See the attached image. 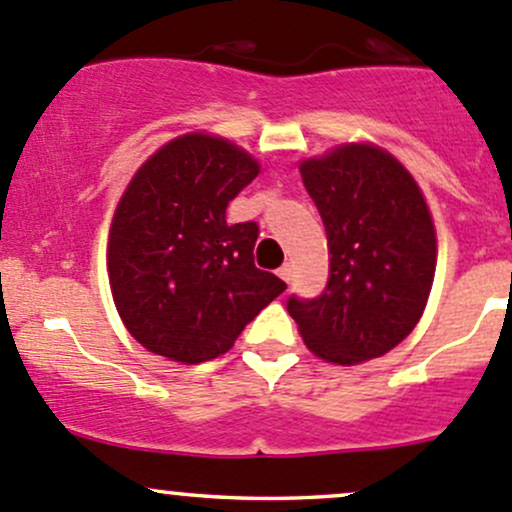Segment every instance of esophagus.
I'll return each instance as SVG.
<instances>
[{
  "instance_id": "34e87169",
  "label": "esophagus",
  "mask_w": 512,
  "mask_h": 512,
  "mask_svg": "<svg viewBox=\"0 0 512 512\" xmlns=\"http://www.w3.org/2000/svg\"><path fill=\"white\" fill-rule=\"evenodd\" d=\"M277 275H280L285 282H289V280H292V265H289V262H285V265H282L280 270H277Z\"/></svg>"
}]
</instances>
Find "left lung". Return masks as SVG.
I'll use <instances>...</instances> for the list:
<instances>
[{"label": "left lung", "instance_id": "8db88e82", "mask_svg": "<svg viewBox=\"0 0 512 512\" xmlns=\"http://www.w3.org/2000/svg\"><path fill=\"white\" fill-rule=\"evenodd\" d=\"M329 242V282L317 299H289L314 356L356 366L404 342L436 275V227L414 175L376 143H339L299 160Z\"/></svg>", "mask_w": 512, "mask_h": 512}]
</instances>
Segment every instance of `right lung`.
<instances>
[{
	"label": "right lung",
	"instance_id": "1",
	"mask_svg": "<svg viewBox=\"0 0 512 512\" xmlns=\"http://www.w3.org/2000/svg\"><path fill=\"white\" fill-rule=\"evenodd\" d=\"M257 173L255 156L205 131L173 138L133 173L106 267L118 317L148 352L180 364L215 359L287 289L255 267L257 225L225 218Z\"/></svg>",
	"mask_w": 512,
	"mask_h": 512
}]
</instances>
